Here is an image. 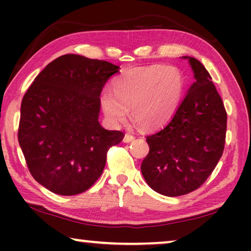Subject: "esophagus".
<instances>
[{
    "label": "esophagus",
    "instance_id": "34e87169",
    "mask_svg": "<svg viewBox=\"0 0 251 251\" xmlns=\"http://www.w3.org/2000/svg\"><path fill=\"white\" fill-rule=\"evenodd\" d=\"M132 140H135V136L131 135V133H126L125 138H123V142L130 143V142H132Z\"/></svg>",
    "mask_w": 251,
    "mask_h": 251
}]
</instances>
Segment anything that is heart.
<instances>
[{"mask_svg":"<svg viewBox=\"0 0 251 251\" xmlns=\"http://www.w3.org/2000/svg\"><path fill=\"white\" fill-rule=\"evenodd\" d=\"M113 92L100 96L101 108L109 122L118 125L131 118L140 128L150 130L173 118L183 98L185 81L177 67L152 65L126 71L113 81Z\"/></svg>","mask_w":251,"mask_h":251,"instance_id":"heart-1","label":"heart"}]
</instances>
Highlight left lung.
<instances>
[{
  "instance_id": "8db88e82",
  "label": "left lung",
  "mask_w": 251,
  "mask_h": 251,
  "mask_svg": "<svg viewBox=\"0 0 251 251\" xmlns=\"http://www.w3.org/2000/svg\"><path fill=\"white\" fill-rule=\"evenodd\" d=\"M183 58L188 59L195 82L171 121L146 137L150 152L140 167L149 186L166 197L198 190L225 146L227 114L210 74L195 58Z\"/></svg>"
}]
</instances>
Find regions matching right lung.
<instances>
[{"label":"right lung","instance_id":"obj_1","mask_svg":"<svg viewBox=\"0 0 251 251\" xmlns=\"http://www.w3.org/2000/svg\"><path fill=\"white\" fill-rule=\"evenodd\" d=\"M119 66L80 54L51 61L26 91L18 142L37 183L52 193H83L100 177L123 132L98 121L100 92Z\"/></svg>","mask_w":251,"mask_h":251}]
</instances>
